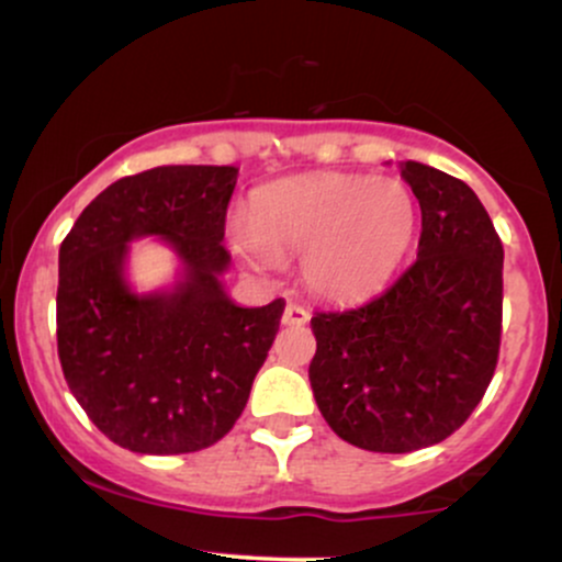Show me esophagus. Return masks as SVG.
Masks as SVG:
<instances>
[{
    "mask_svg": "<svg viewBox=\"0 0 562 562\" xmlns=\"http://www.w3.org/2000/svg\"><path fill=\"white\" fill-rule=\"evenodd\" d=\"M282 322H285V325H306L308 312L301 306V303L290 301L285 306V314H282Z\"/></svg>",
    "mask_w": 562,
    "mask_h": 562,
    "instance_id": "obj_1",
    "label": "esophagus"
}]
</instances>
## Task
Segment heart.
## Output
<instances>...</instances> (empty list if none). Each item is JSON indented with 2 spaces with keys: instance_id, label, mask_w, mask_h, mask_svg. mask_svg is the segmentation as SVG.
Wrapping results in <instances>:
<instances>
[{
  "instance_id": "heart-1",
  "label": "heart",
  "mask_w": 562,
  "mask_h": 562,
  "mask_svg": "<svg viewBox=\"0 0 562 562\" xmlns=\"http://www.w3.org/2000/svg\"><path fill=\"white\" fill-rule=\"evenodd\" d=\"M420 227V205L402 179L303 173L261 187L250 216L232 224L243 259L263 272L303 256L308 290L330 301L378 293L402 267Z\"/></svg>"
}]
</instances>
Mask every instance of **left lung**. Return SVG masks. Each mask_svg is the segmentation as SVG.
Instances as JSON below:
<instances>
[{"mask_svg":"<svg viewBox=\"0 0 562 562\" xmlns=\"http://www.w3.org/2000/svg\"><path fill=\"white\" fill-rule=\"evenodd\" d=\"M420 200L417 259L362 306L314 312V398L344 441L406 454L462 428L492 383L502 261L492 218L462 179L398 164Z\"/></svg>","mask_w":562,"mask_h":562,"instance_id":"obj_1","label":"left lung"}]
</instances>
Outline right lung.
Here are the masks:
<instances>
[{
  "instance_id": "1",
  "label": "right lung",
  "mask_w": 562,
  "mask_h": 562,
  "mask_svg": "<svg viewBox=\"0 0 562 562\" xmlns=\"http://www.w3.org/2000/svg\"><path fill=\"white\" fill-rule=\"evenodd\" d=\"M235 166H158L102 190L60 245L57 357L87 417L139 454H187L224 438L280 330L285 301L243 308L224 293ZM158 234L186 267L171 294L123 280L126 241Z\"/></svg>"
}]
</instances>
